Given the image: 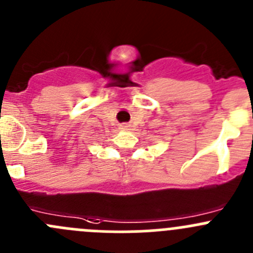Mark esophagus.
<instances>
[{
    "label": "esophagus",
    "mask_w": 253,
    "mask_h": 253,
    "mask_svg": "<svg viewBox=\"0 0 253 253\" xmlns=\"http://www.w3.org/2000/svg\"><path fill=\"white\" fill-rule=\"evenodd\" d=\"M129 128H130V125L126 124V123H124V124H120L119 125V129H120V130H123V131H124V130H129Z\"/></svg>",
    "instance_id": "esophagus-1"
}]
</instances>
